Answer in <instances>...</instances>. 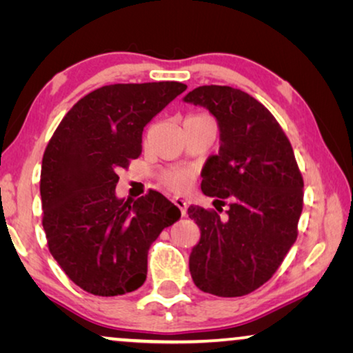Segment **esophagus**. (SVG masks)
<instances>
[{
  "instance_id": "obj_1",
  "label": "esophagus",
  "mask_w": 353,
  "mask_h": 353,
  "mask_svg": "<svg viewBox=\"0 0 353 353\" xmlns=\"http://www.w3.org/2000/svg\"><path fill=\"white\" fill-rule=\"evenodd\" d=\"M173 204L181 210V215L186 214V201L183 197H173Z\"/></svg>"
}]
</instances>
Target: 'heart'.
Listing matches in <instances>:
<instances>
[{
    "mask_svg": "<svg viewBox=\"0 0 353 353\" xmlns=\"http://www.w3.org/2000/svg\"><path fill=\"white\" fill-rule=\"evenodd\" d=\"M162 178V183L167 188H170L173 191H181L185 190L188 181H190V172L188 170H170L165 172Z\"/></svg>",
    "mask_w": 353,
    "mask_h": 353,
    "instance_id": "b5f03b06",
    "label": "heart"
}]
</instances>
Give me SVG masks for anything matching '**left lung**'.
<instances>
[{
    "label": "left lung",
    "mask_w": 353,
    "mask_h": 353,
    "mask_svg": "<svg viewBox=\"0 0 353 353\" xmlns=\"http://www.w3.org/2000/svg\"><path fill=\"white\" fill-rule=\"evenodd\" d=\"M186 103L204 105L220 127V151L202 168L201 190L217 209L191 205L201 228L190 255L192 281L219 297H239L273 276L297 239L303 178L281 125L238 88L205 85ZM230 199L221 217V205Z\"/></svg>",
    "instance_id": "1"
}]
</instances>
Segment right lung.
<instances>
[{
  "label": "right lung",
  "instance_id": "right-lung-1",
  "mask_svg": "<svg viewBox=\"0 0 353 353\" xmlns=\"http://www.w3.org/2000/svg\"><path fill=\"white\" fill-rule=\"evenodd\" d=\"M186 90L180 81L101 86L74 104L43 154L48 248L83 291L114 297L146 281L148 250L181 216L157 191L117 199L119 168L141 154L143 128Z\"/></svg>",
  "mask_w": 353,
  "mask_h": 353
}]
</instances>
